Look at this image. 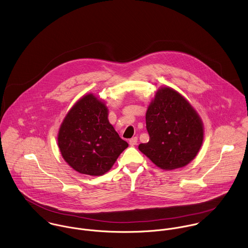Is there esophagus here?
<instances>
[{
	"mask_svg": "<svg viewBox=\"0 0 248 248\" xmlns=\"http://www.w3.org/2000/svg\"><path fill=\"white\" fill-rule=\"evenodd\" d=\"M137 142H138L137 137H133V138H131V139L129 140V145H130L131 147H133V146L137 145Z\"/></svg>",
	"mask_w": 248,
	"mask_h": 248,
	"instance_id": "34e87169",
	"label": "esophagus"
}]
</instances>
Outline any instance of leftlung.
I'll return each instance as SVG.
<instances>
[{"mask_svg": "<svg viewBox=\"0 0 248 248\" xmlns=\"http://www.w3.org/2000/svg\"><path fill=\"white\" fill-rule=\"evenodd\" d=\"M149 141L138 149L166 170L187 166L202 146L204 126L191 103L176 90L160 87L146 113Z\"/></svg>", "mask_w": 248, "mask_h": 248, "instance_id": "left-lung-1", "label": "left lung"}]
</instances>
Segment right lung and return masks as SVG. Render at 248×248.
<instances>
[{"instance_id": "obj_1", "label": "right lung", "mask_w": 248, "mask_h": 248, "mask_svg": "<svg viewBox=\"0 0 248 248\" xmlns=\"http://www.w3.org/2000/svg\"><path fill=\"white\" fill-rule=\"evenodd\" d=\"M57 145L71 168L91 176L107 172L128 147L109 123L105 102L91 93L78 99L66 114Z\"/></svg>"}]
</instances>
